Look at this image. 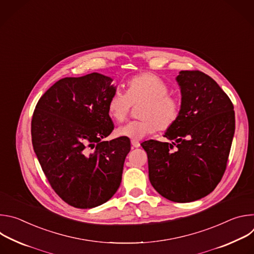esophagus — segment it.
Listing matches in <instances>:
<instances>
[{
	"label": "esophagus",
	"mask_w": 254,
	"mask_h": 254,
	"mask_svg": "<svg viewBox=\"0 0 254 254\" xmlns=\"http://www.w3.org/2000/svg\"><path fill=\"white\" fill-rule=\"evenodd\" d=\"M131 146L133 148H138L140 146V143L137 140H131Z\"/></svg>",
	"instance_id": "1"
}]
</instances>
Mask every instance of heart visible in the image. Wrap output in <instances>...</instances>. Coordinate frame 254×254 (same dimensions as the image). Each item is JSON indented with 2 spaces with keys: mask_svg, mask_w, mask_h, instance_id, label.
Returning a JSON list of instances; mask_svg holds the SVG:
<instances>
[{
  "mask_svg": "<svg viewBox=\"0 0 254 254\" xmlns=\"http://www.w3.org/2000/svg\"><path fill=\"white\" fill-rule=\"evenodd\" d=\"M169 87L158 75L144 72L127 82L126 94L116 91L107 102V113L114 121L124 122L130 106L142 102L138 118L121 126L116 133L132 140H138L160 130L171 128L179 120L181 105L176 97L169 94Z\"/></svg>",
  "mask_w": 254,
  "mask_h": 254,
  "instance_id": "obj_1",
  "label": "heart"
}]
</instances>
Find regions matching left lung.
I'll list each match as a JSON object with an SVG mask.
<instances>
[{
    "mask_svg": "<svg viewBox=\"0 0 254 254\" xmlns=\"http://www.w3.org/2000/svg\"><path fill=\"white\" fill-rule=\"evenodd\" d=\"M182 101L177 123L164 136L172 142L146 140L149 178L166 199L186 203L210 194L226 170L235 131L228 95L199 70H183L176 78ZM175 148H173V146Z\"/></svg>",
    "mask_w": 254,
    "mask_h": 254,
    "instance_id": "left-lung-1",
    "label": "left lung"
}]
</instances>
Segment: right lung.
<instances>
[{"mask_svg":"<svg viewBox=\"0 0 254 254\" xmlns=\"http://www.w3.org/2000/svg\"><path fill=\"white\" fill-rule=\"evenodd\" d=\"M113 79L100 73L65 77L39 99L31 123L34 152L56 194L80 209L99 206L118 191L130 140H103L114 129L107 102Z\"/></svg>","mask_w":254,"mask_h":254,"instance_id":"1","label":"right lung"}]
</instances>
